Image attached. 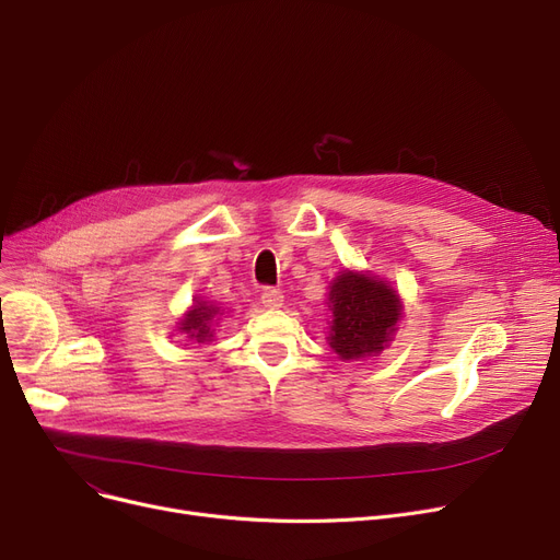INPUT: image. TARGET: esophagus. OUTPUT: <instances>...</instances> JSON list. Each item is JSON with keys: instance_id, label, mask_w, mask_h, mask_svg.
Listing matches in <instances>:
<instances>
[{"instance_id": "1", "label": "esophagus", "mask_w": 560, "mask_h": 560, "mask_svg": "<svg viewBox=\"0 0 560 560\" xmlns=\"http://www.w3.org/2000/svg\"><path fill=\"white\" fill-rule=\"evenodd\" d=\"M260 302L265 308H281L283 306V292L279 288H265L260 292Z\"/></svg>"}]
</instances>
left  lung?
Segmentation results:
<instances>
[{
	"instance_id": "left-lung-1",
	"label": "left lung",
	"mask_w": 560,
	"mask_h": 560,
	"mask_svg": "<svg viewBox=\"0 0 560 560\" xmlns=\"http://www.w3.org/2000/svg\"><path fill=\"white\" fill-rule=\"evenodd\" d=\"M329 345L342 361H361L388 347L401 319L397 290L376 277L342 270L329 285Z\"/></svg>"
}]
</instances>
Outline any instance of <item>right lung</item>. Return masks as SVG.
Here are the masks:
<instances>
[{"mask_svg":"<svg viewBox=\"0 0 560 560\" xmlns=\"http://www.w3.org/2000/svg\"><path fill=\"white\" fill-rule=\"evenodd\" d=\"M220 308L211 302H195V306L184 315V319L179 322V331L186 334L190 340L197 342H206L213 338V327L218 322Z\"/></svg>","mask_w":560,"mask_h":560,"instance_id":"1","label":"right lung"}]
</instances>
